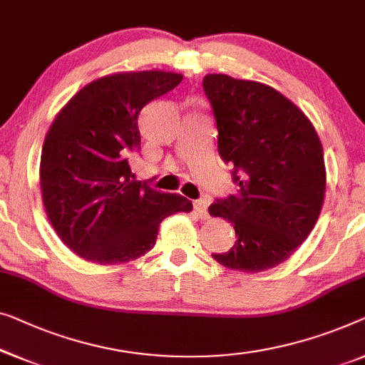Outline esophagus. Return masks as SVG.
I'll return each mask as SVG.
<instances>
[{
    "mask_svg": "<svg viewBox=\"0 0 365 365\" xmlns=\"http://www.w3.org/2000/svg\"><path fill=\"white\" fill-rule=\"evenodd\" d=\"M194 212H195V215H197L199 219H202V220L207 219L209 217V214H207V200H204V199L195 200V202H194Z\"/></svg>",
    "mask_w": 365,
    "mask_h": 365,
    "instance_id": "1",
    "label": "esophagus"
}]
</instances>
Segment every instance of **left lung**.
<instances>
[{"instance_id":"1","label":"left lung","mask_w":365,"mask_h":365,"mask_svg":"<svg viewBox=\"0 0 365 365\" xmlns=\"http://www.w3.org/2000/svg\"><path fill=\"white\" fill-rule=\"evenodd\" d=\"M217 123L219 155L234 165L237 194L209 207L237 242L214 253L235 272L270 270L293 255L318 222L326 192L324 153L313 123L273 87L225 73L204 77Z\"/></svg>"}]
</instances>
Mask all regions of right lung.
<instances>
[{
	"instance_id": "add662e5",
	"label": "right lung",
	"mask_w": 365,
	"mask_h": 365,
	"mask_svg": "<svg viewBox=\"0 0 365 365\" xmlns=\"http://www.w3.org/2000/svg\"><path fill=\"white\" fill-rule=\"evenodd\" d=\"M181 73L118 72L81 88L56 115L41 153L42 202L59 239L83 260L117 265L143 257L168 215L191 200L133 181L141 108L173 91Z\"/></svg>"
}]
</instances>
